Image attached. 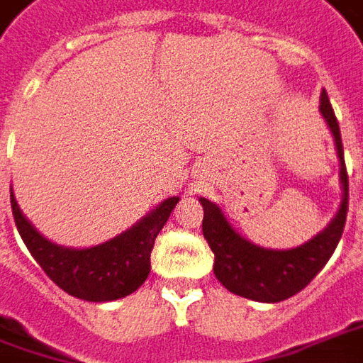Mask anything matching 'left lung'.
<instances>
[{
	"label": "left lung",
	"mask_w": 363,
	"mask_h": 363,
	"mask_svg": "<svg viewBox=\"0 0 363 363\" xmlns=\"http://www.w3.org/2000/svg\"><path fill=\"white\" fill-rule=\"evenodd\" d=\"M319 112L328 122L333 140H335V150L340 158V181H342L344 193H342V205H340L337 215L313 239H309L307 243L299 245L295 249H285V251L257 247L233 229L227 217L223 215V211L215 203L206 199H199L205 211L203 235L211 251L215 253V265H213L215 277L231 294L253 299V301H263V303H277L299 294L330 261L331 253L335 251V247L342 239L345 215H347L350 184H347L340 124L333 114V108L325 90L321 92Z\"/></svg>",
	"instance_id": "left-lung-1"
}]
</instances>
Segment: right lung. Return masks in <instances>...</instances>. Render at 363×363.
<instances>
[{
    "instance_id": "right-lung-1",
    "label": "right lung",
    "mask_w": 363,
    "mask_h": 363,
    "mask_svg": "<svg viewBox=\"0 0 363 363\" xmlns=\"http://www.w3.org/2000/svg\"><path fill=\"white\" fill-rule=\"evenodd\" d=\"M179 196H170L132 225L128 231L106 243L72 249L48 241L19 211L11 193L13 220L26 247L44 269L45 275L66 294L86 301H114L134 294L150 273V253L155 239L169 220Z\"/></svg>"
}]
</instances>
